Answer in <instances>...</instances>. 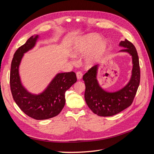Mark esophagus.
Here are the masks:
<instances>
[{
    "label": "esophagus",
    "mask_w": 154,
    "mask_h": 154,
    "mask_svg": "<svg viewBox=\"0 0 154 154\" xmlns=\"http://www.w3.org/2000/svg\"><path fill=\"white\" fill-rule=\"evenodd\" d=\"M82 76H83V74L81 72H77L76 77H77L78 80H81V79L82 78Z\"/></svg>",
    "instance_id": "1"
}]
</instances>
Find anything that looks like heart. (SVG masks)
<instances>
[{
  "label": "heart",
  "mask_w": 154,
  "mask_h": 154,
  "mask_svg": "<svg viewBox=\"0 0 154 154\" xmlns=\"http://www.w3.org/2000/svg\"><path fill=\"white\" fill-rule=\"evenodd\" d=\"M107 48L108 42L106 40H101V36L97 33H91L74 44L71 48V52L73 55L78 57L87 54L94 48L85 60V66L91 67L97 59L104 54Z\"/></svg>",
  "instance_id": "b5f03b06"
}]
</instances>
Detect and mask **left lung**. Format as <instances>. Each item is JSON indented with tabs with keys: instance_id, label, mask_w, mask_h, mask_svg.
I'll use <instances>...</instances> for the list:
<instances>
[{
	"instance_id": "1",
	"label": "left lung",
	"mask_w": 154,
	"mask_h": 154,
	"mask_svg": "<svg viewBox=\"0 0 154 154\" xmlns=\"http://www.w3.org/2000/svg\"><path fill=\"white\" fill-rule=\"evenodd\" d=\"M119 52L127 53L132 57V75L128 83L121 89L108 92L102 88L97 79L99 65L92 67L83 75L85 82V100L89 109L100 116H112L119 113L131 105L140 82V67L139 57L135 46L125 39L121 41Z\"/></svg>"
}]
</instances>
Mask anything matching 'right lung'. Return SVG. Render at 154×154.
I'll use <instances>...</instances> for the list:
<instances>
[{
	"label": "right lung",
	"mask_w": 154,
	"mask_h": 154,
	"mask_svg": "<svg viewBox=\"0 0 154 154\" xmlns=\"http://www.w3.org/2000/svg\"><path fill=\"white\" fill-rule=\"evenodd\" d=\"M39 35H33L14 54L11 65L10 87L14 101L29 117L37 120L57 116L66 103V92L77 81L74 72L58 73L45 89L39 94H32L23 85L19 67L24 54L35 48Z\"/></svg>",
	"instance_id": "1"
}]
</instances>
